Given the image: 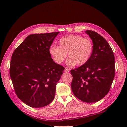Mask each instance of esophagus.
Returning a JSON list of instances; mask_svg holds the SVG:
<instances>
[{"instance_id":"esophagus-1","label":"esophagus","mask_w":127,"mask_h":127,"mask_svg":"<svg viewBox=\"0 0 127 127\" xmlns=\"http://www.w3.org/2000/svg\"><path fill=\"white\" fill-rule=\"evenodd\" d=\"M69 70L68 68H64V72H69Z\"/></svg>"}]
</instances>
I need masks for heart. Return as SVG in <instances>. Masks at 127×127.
<instances>
[{"instance_id":"heart-1","label":"heart","mask_w":127,"mask_h":127,"mask_svg":"<svg viewBox=\"0 0 127 127\" xmlns=\"http://www.w3.org/2000/svg\"><path fill=\"white\" fill-rule=\"evenodd\" d=\"M93 50L91 40L78 35H69L59 40V46L52 45L49 52L57 64L63 63L68 52L69 58L67 64L72 66L77 64L79 66L86 64L90 60Z\"/></svg>"}]
</instances>
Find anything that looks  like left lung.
Masks as SVG:
<instances>
[{"label": "left lung", "instance_id": "left-lung-1", "mask_svg": "<svg viewBox=\"0 0 127 127\" xmlns=\"http://www.w3.org/2000/svg\"><path fill=\"white\" fill-rule=\"evenodd\" d=\"M93 44L90 60L85 64L71 70V89L80 100L95 103L108 93L115 74V60L112 49L97 33L87 30Z\"/></svg>", "mask_w": 127, "mask_h": 127}]
</instances>
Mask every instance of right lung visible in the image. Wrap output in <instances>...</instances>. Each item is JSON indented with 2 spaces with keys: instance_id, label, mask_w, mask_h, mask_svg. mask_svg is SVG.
Here are the masks:
<instances>
[{
  "instance_id": "add662e5",
  "label": "right lung",
  "mask_w": 127,
  "mask_h": 127,
  "mask_svg": "<svg viewBox=\"0 0 127 127\" xmlns=\"http://www.w3.org/2000/svg\"><path fill=\"white\" fill-rule=\"evenodd\" d=\"M59 33L31 34L11 56L9 71L15 93L32 107L45 106L54 99L64 68L53 61L49 50Z\"/></svg>"
}]
</instances>
